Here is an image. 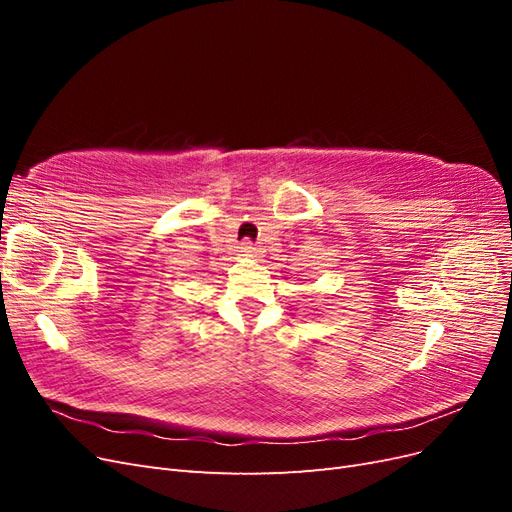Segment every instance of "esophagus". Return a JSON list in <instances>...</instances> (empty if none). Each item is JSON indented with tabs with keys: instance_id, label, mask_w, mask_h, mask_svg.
<instances>
[{
	"instance_id": "esophagus-1",
	"label": "esophagus",
	"mask_w": 512,
	"mask_h": 512,
	"mask_svg": "<svg viewBox=\"0 0 512 512\" xmlns=\"http://www.w3.org/2000/svg\"><path fill=\"white\" fill-rule=\"evenodd\" d=\"M239 252H241L243 256H250V258H258V254H260L250 241H243L241 247H239Z\"/></svg>"
}]
</instances>
